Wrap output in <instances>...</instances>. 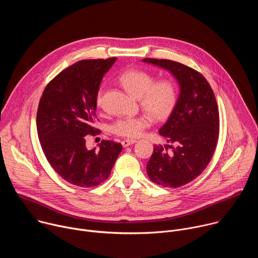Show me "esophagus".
Listing matches in <instances>:
<instances>
[{"instance_id": "obj_1", "label": "esophagus", "mask_w": 258, "mask_h": 258, "mask_svg": "<svg viewBox=\"0 0 258 258\" xmlns=\"http://www.w3.org/2000/svg\"><path fill=\"white\" fill-rule=\"evenodd\" d=\"M136 142H137L136 140H123V141L121 142V144H122L123 147H128V146H131L132 144H135Z\"/></svg>"}]
</instances>
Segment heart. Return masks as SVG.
<instances>
[{"mask_svg": "<svg viewBox=\"0 0 258 258\" xmlns=\"http://www.w3.org/2000/svg\"><path fill=\"white\" fill-rule=\"evenodd\" d=\"M119 83L131 95L139 98L145 111L155 118L167 117L175 106L177 100L176 89L174 84L168 80L156 82L151 73L132 68L121 73ZM96 104L98 107L103 104L102 90L97 93ZM149 124L150 119L144 115L122 117L112 124L111 131L123 138H138Z\"/></svg>", "mask_w": 258, "mask_h": 258, "instance_id": "1", "label": "heart"}]
</instances>
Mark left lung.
Wrapping results in <instances>:
<instances>
[{
    "mask_svg": "<svg viewBox=\"0 0 258 258\" xmlns=\"http://www.w3.org/2000/svg\"><path fill=\"white\" fill-rule=\"evenodd\" d=\"M143 61L169 70L179 85L176 104L159 130L170 145H155L147 163L153 182L178 188L200 175L214 154L219 134L217 103L210 85L197 70L167 59Z\"/></svg>",
    "mask_w": 258,
    "mask_h": 258,
    "instance_id": "left-lung-1",
    "label": "left lung"
}]
</instances>
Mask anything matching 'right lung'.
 <instances>
[{
  "instance_id": "add662e5",
  "label": "right lung",
  "mask_w": 258,
  "mask_h": 258,
  "mask_svg": "<svg viewBox=\"0 0 258 258\" xmlns=\"http://www.w3.org/2000/svg\"><path fill=\"white\" fill-rule=\"evenodd\" d=\"M116 58L83 60L62 70L41 97L36 130L43 152L53 169L72 185L92 188L105 181L122 145L103 140L100 149L88 150L95 136L96 96L105 73Z\"/></svg>"
}]
</instances>
